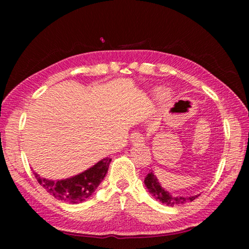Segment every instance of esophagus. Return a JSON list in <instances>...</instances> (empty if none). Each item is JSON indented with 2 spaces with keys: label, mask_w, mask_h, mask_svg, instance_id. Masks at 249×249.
Listing matches in <instances>:
<instances>
[{
  "label": "esophagus",
  "mask_w": 249,
  "mask_h": 249,
  "mask_svg": "<svg viewBox=\"0 0 249 249\" xmlns=\"http://www.w3.org/2000/svg\"><path fill=\"white\" fill-rule=\"evenodd\" d=\"M129 141L132 142H144V137L142 135L138 132H133L129 135Z\"/></svg>",
  "instance_id": "obj_1"
}]
</instances>
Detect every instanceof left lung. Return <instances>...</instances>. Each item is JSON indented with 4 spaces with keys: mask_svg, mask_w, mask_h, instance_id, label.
<instances>
[{
    "mask_svg": "<svg viewBox=\"0 0 249 249\" xmlns=\"http://www.w3.org/2000/svg\"><path fill=\"white\" fill-rule=\"evenodd\" d=\"M145 185L148 189V191L153 195L156 199L158 201L161 202V203L169 205V206H175V205H182L188 203V202H191L193 200H196L197 196H171V193L166 191L165 189L161 188V185L159 184L157 178H156L154 172L151 171L148 175L146 176L145 178Z\"/></svg>",
    "mask_w": 249,
    "mask_h": 249,
    "instance_id": "1",
    "label": "left lung"
}]
</instances>
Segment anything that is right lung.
Returning <instances> with one entry per match:
<instances>
[{"label": "right lung", "instance_id": "1", "mask_svg": "<svg viewBox=\"0 0 249 249\" xmlns=\"http://www.w3.org/2000/svg\"><path fill=\"white\" fill-rule=\"evenodd\" d=\"M111 158H104L95 163L93 167L81 172L72 178L64 180H48L41 178L39 175L34 172L35 178L41 187L56 199L67 202V203H81L92 196L95 189L99 187L101 181L104 179L108 170Z\"/></svg>", "mask_w": 249, "mask_h": 249}]
</instances>
